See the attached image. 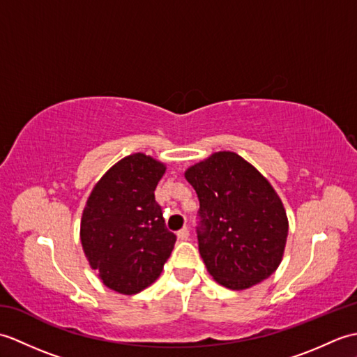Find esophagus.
Wrapping results in <instances>:
<instances>
[{
    "label": "esophagus",
    "instance_id": "1",
    "mask_svg": "<svg viewBox=\"0 0 357 357\" xmlns=\"http://www.w3.org/2000/svg\"><path fill=\"white\" fill-rule=\"evenodd\" d=\"M176 234H178V239H181V241H187L188 236H190V233H188L187 227H184V229H181Z\"/></svg>",
    "mask_w": 357,
    "mask_h": 357
}]
</instances>
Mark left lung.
I'll return each instance as SVG.
<instances>
[{
    "label": "left lung",
    "instance_id": "8db88e82",
    "mask_svg": "<svg viewBox=\"0 0 357 357\" xmlns=\"http://www.w3.org/2000/svg\"><path fill=\"white\" fill-rule=\"evenodd\" d=\"M199 199V253L216 282L245 290L275 273L288 221L275 188L233 151H218L185 172Z\"/></svg>",
    "mask_w": 357,
    "mask_h": 357
}]
</instances>
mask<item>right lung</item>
<instances>
[{"mask_svg":"<svg viewBox=\"0 0 357 357\" xmlns=\"http://www.w3.org/2000/svg\"><path fill=\"white\" fill-rule=\"evenodd\" d=\"M165 165L135 153L98 181L81 219V244L105 287L139 293L161 275L176 234L165 227L155 188Z\"/></svg>","mask_w":357,"mask_h":357,"instance_id":"right-lung-1","label":"right lung"}]
</instances>
